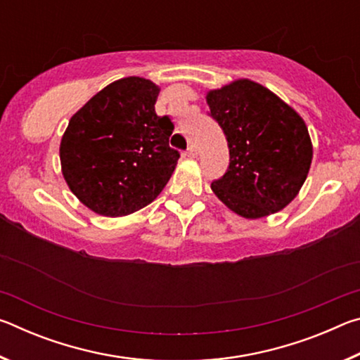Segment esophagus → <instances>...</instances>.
I'll return each mask as SVG.
<instances>
[{
  "label": "esophagus",
  "instance_id": "obj_1",
  "mask_svg": "<svg viewBox=\"0 0 360 360\" xmlns=\"http://www.w3.org/2000/svg\"><path fill=\"white\" fill-rule=\"evenodd\" d=\"M186 155L187 157H191V158H195L198 155V150H197V148H195V146L192 144V146H188L187 148V150H186Z\"/></svg>",
  "mask_w": 360,
  "mask_h": 360
}]
</instances>
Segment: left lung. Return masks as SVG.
I'll return each instance as SVG.
<instances>
[{
  "instance_id": "1",
  "label": "left lung",
  "mask_w": 360,
  "mask_h": 360,
  "mask_svg": "<svg viewBox=\"0 0 360 360\" xmlns=\"http://www.w3.org/2000/svg\"><path fill=\"white\" fill-rule=\"evenodd\" d=\"M229 146V168L211 182L231 211L259 219L283 210L300 191L313 158L303 119L270 90L248 79L206 96Z\"/></svg>"
}]
</instances>
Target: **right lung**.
Listing matches in <instances>:
<instances>
[{
    "mask_svg": "<svg viewBox=\"0 0 360 360\" xmlns=\"http://www.w3.org/2000/svg\"><path fill=\"white\" fill-rule=\"evenodd\" d=\"M158 92L148 79H119L70 120L60 144L62 172L71 192L98 214H131L172 178L179 150L169 146L172 119L155 112Z\"/></svg>",
    "mask_w": 360,
    "mask_h": 360,
    "instance_id": "1",
    "label": "right lung"
}]
</instances>
